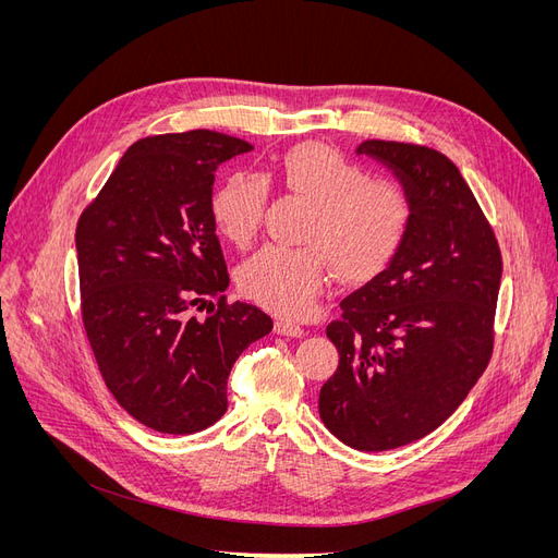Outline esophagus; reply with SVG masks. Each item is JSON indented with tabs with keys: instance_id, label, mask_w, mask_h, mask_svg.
<instances>
[{
	"instance_id": "obj_1",
	"label": "esophagus",
	"mask_w": 558,
	"mask_h": 558,
	"mask_svg": "<svg viewBox=\"0 0 558 558\" xmlns=\"http://www.w3.org/2000/svg\"><path fill=\"white\" fill-rule=\"evenodd\" d=\"M274 330H276V335H282V337H301L305 332L299 324H294V320H287V318L276 320Z\"/></svg>"
}]
</instances>
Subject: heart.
I'll return each mask as SVG.
<instances>
[{
  "label": "heart",
  "mask_w": 558,
  "mask_h": 558,
  "mask_svg": "<svg viewBox=\"0 0 558 558\" xmlns=\"http://www.w3.org/2000/svg\"><path fill=\"white\" fill-rule=\"evenodd\" d=\"M287 194L310 205L303 248L264 246L238 271L242 294L280 316L312 310L328 267L339 280L362 282L383 274L402 248L414 219L409 192L368 171L328 144L303 142L276 165ZM267 181L255 173H230L210 198V215L223 240L246 246L267 205Z\"/></svg>",
  "instance_id": "b5f03b06"
}]
</instances>
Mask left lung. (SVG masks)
I'll return each mask as SVG.
<instances>
[{"instance_id": "8db88e82", "label": "left lung", "mask_w": 558, "mask_h": 558, "mask_svg": "<svg viewBox=\"0 0 558 558\" xmlns=\"http://www.w3.org/2000/svg\"><path fill=\"white\" fill-rule=\"evenodd\" d=\"M357 156L396 173L414 219L389 267L345 296L326 330L339 366L318 414L341 444L383 452L434 432L488 366L502 255L450 158L385 140Z\"/></svg>"}]
</instances>
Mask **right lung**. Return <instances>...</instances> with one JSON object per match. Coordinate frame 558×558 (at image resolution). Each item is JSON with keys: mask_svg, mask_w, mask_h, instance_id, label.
<instances>
[{"mask_svg": "<svg viewBox=\"0 0 558 558\" xmlns=\"http://www.w3.org/2000/svg\"><path fill=\"white\" fill-rule=\"evenodd\" d=\"M251 149L205 129L137 140L76 223L81 318L104 383L162 434L215 425L234 360L274 328L221 296L230 278L210 215L217 167ZM215 295L218 310L196 319L191 307Z\"/></svg>", "mask_w": 558, "mask_h": 558, "instance_id": "obj_1", "label": "right lung"}]
</instances>
